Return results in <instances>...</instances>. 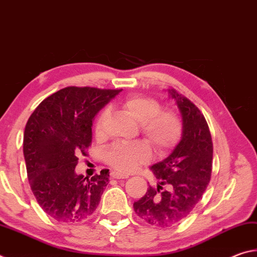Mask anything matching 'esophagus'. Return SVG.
<instances>
[{"label":"esophagus","instance_id":"34e87169","mask_svg":"<svg viewBox=\"0 0 257 257\" xmlns=\"http://www.w3.org/2000/svg\"><path fill=\"white\" fill-rule=\"evenodd\" d=\"M111 177L114 178V179H127L128 175H123V173H120L118 171H112Z\"/></svg>","mask_w":257,"mask_h":257}]
</instances>
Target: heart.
Returning <instances> with one entry per match:
<instances>
[{
    "instance_id": "b5f03b06",
    "label": "heart",
    "mask_w": 257,
    "mask_h": 257,
    "mask_svg": "<svg viewBox=\"0 0 257 257\" xmlns=\"http://www.w3.org/2000/svg\"><path fill=\"white\" fill-rule=\"evenodd\" d=\"M120 106L139 122L141 132L154 145L160 154L171 151L179 144L184 134V124L175 111L161 108L155 98L143 95H130L121 102ZM108 110L99 112L94 125L97 138L106 135ZM152 149L146 141H137L132 144H114L106 152V162L120 172H130L139 164L150 160Z\"/></svg>"
}]
</instances>
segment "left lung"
Returning a JSON list of instances; mask_svg holds the SVG:
<instances>
[{
	"label": "left lung",
	"instance_id": "left-lung-1",
	"mask_svg": "<svg viewBox=\"0 0 257 257\" xmlns=\"http://www.w3.org/2000/svg\"><path fill=\"white\" fill-rule=\"evenodd\" d=\"M169 93L181 112L184 134L171 155L152 165L160 185L150 186L134 203L141 219L161 228L180 222L201 201L211 180L213 161L212 137L203 113L176 89ZM164 185L167 190L163 189Z\"/></svg>",
	"mask_w": 257,
	"mask_h": 257
}]
</instances>
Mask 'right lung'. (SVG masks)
<instances>
[{"instance_id":"add662e5","label":"right lung","mask_w":257,"mask_h":257,"mask_svg":"<svg viewBox=\"0 0 257 257\" xmlns=\"http://www.w3.org/2000/svg\"><path fill=\"white\" fill-rule=\"evenodd\" d=\"M121 89L69 86L46 97L29 116L24 155L30 188L47 215L79 222L96 210L108 182V170L78 176V156L92 145L96 113Z\"/></svg>"}]
</instances>
